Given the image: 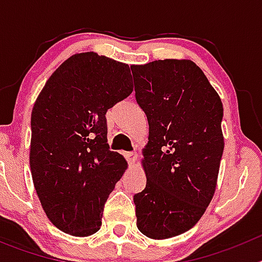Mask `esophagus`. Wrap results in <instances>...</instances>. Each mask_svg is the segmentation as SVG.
<instances>
[{
	"label": "esophagus",
	"mask_w": 262,
	"mask_h": 262,
	"mask_svg": "<svg viewBox=\"0 0 262 262\" xmlns=\"http://www.w3.org/2000/svg\"><path fill=\"white\" fill-rule=\"evenodd\" d=\"M124 156H126V159H127V161H128L129 165H134V164L136 163V160H138V154H135V152H127Z\"/></svg>",
	"instance_id": "obj_1"
}]
</instances>
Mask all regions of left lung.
I'll list each match as a JSON object with an SVG mask.
<instances>
[{
    "label": "left lung",
    "instance_id": "left-lung-1",
    "mask_svg": "<svg viewBox=\"0 0 262 262\" xmlns=\"http://www.w3.org/2000/svg\"><path fill=\"white\" fill-rule=\"evenodd\" d=\"M136 102L147 115V184L134 195L136 226L151 239L186 232L205 214L224 149L223 105L191 60L131 67Z\"/></svg>",
    "mask_w": 262,
    "mask_h": 262
}]
</instances>
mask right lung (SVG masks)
<instances>
[{"label": "right lung", "mask_w": 262, "mask_h": 262, "mask_svg": "<svg viewBox=\"0 0 262 262\" xmlns=\"http://www.w3.org/2000/svg\"><path fill=\"white\" fill-rule=\"evenodd\" d=\"M129 67L96 52L77 53L48 78L31 113L30 166L53 226L96 233L103 206L127 168L110 151L106 113L133 93Z\"/></svg>", "instance_id": "1"}]
</instances>
